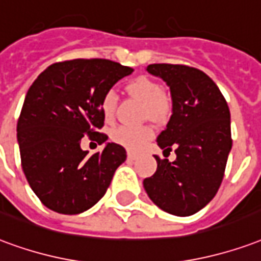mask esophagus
I'll use <instances>...</instances> for the list:
<instances>
[{
	"instance_id": "34e87169",
	"label": "esophagus",
	"mask_w": 261,
	"mask_h": 261,
	"mask_svg": "<svg viewBox=\"0 0 261 261\" xmlns=\"http://www.w3.org/2000/svg\"><path fill=\"white\" fill-rule=\"evenodd\" d=\"M127 159L130 160V162H134L137 159L136 153H133V152H128V155H127Z\"/></svg>"
}]
</instances>
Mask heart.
<instances>
[{
	"label": "heart",
	"instance_id": "b5f03b06",
	"mask_svg": "<svg viewBox=\"0 0 261 261\" xmlns=\"http://www.w3.org/2000/svg\"><path fill=\"white\" fill-rule=\"evenodd\" d=\"M125 90L131 96H134L144 103L145 115H148V117L152 120H160L169 113V98L163 94L159 83H156L149 77H137L127 83ZM115 106V92H105L101 99V112L106 121H111L113 119ZM152 136H153V131L149 125H142V127L119 125L112 131V140L128 150H138L142 148L152 138Z\"/></svg>",
	"mask_w": 261,
	"mask_h": 261
}]
</instances>
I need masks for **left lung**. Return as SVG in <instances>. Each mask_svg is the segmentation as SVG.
I'll return each instance as SVG.
<instances>
[{
  "label": "left lung",
  "instance_id": "8db88e82",
  "mask_svg": "<svg viewBox=\"0 0 261 261\" xmlns=\"http://www.w3.org/2000/svg\"><path fill=\"white\" fill-rule=\"evenodd\" d=\"M146 70L170 87L173 115L156 141L163 153L174 149L177 158L169 162L155 156L158 169L144 179V188L162 210L191 216L213 199L223 181L232 146L228 105L199 69L155 63Z\"/></svg>",
  "mask_w": 261,
  "mask_h": 261
}]
</instances>
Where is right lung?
Instances as JSON below:
<instances>
[{
    "label": "right lung",
    "mask_w": 261,
    "mask_h": 261,
    "mask_svg": "<svg viewBox=\"0 0 261 261\" xmlns=\"http://www.w3.org/2000/svg\"><path fill=\"white\" fill-rule=\"evenodd\" d=\"M133 69L108 59H73L48 66L29 88L17 120L23 173L44 206L62 214L86 212L101 199L125 149L96 130L101 99ZM106 143L88 156L81 138Z\"/></svg>",
    "instance_id": "right-lung-1"
}]
</instances>
